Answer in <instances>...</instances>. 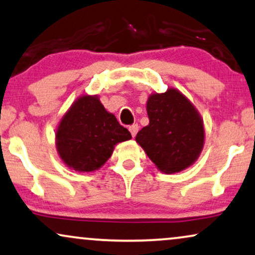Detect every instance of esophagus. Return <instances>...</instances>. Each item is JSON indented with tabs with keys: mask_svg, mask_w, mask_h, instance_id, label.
Masks as SVG:
<instances>
[{
	"mask_svg": "<svg viewBox=\"0 0 255 255\" xmlns=\"http://www.w3.org/2000/svg\"><path fill=\"white\" fill-rule=\"evenodd\" d=\"M138 125L137 124H132V125H130V127H128V131L131 132V134H132V137H134L135 134H137V132H138Z\"/></svg>",
	"mask_w": 255,
	"mask_h": 255,
	"instance_id": "34e87169",
	"label": "esophagus"
}]
</instances>
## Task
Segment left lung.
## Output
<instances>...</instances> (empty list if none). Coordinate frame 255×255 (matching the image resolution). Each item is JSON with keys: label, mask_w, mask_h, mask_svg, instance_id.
<instances>
[{"label": "left lung", "mask_w": 255, "mask_h": 255, "mask_svg": "<svg viewBox=\"0 0 255 255\" xmlns=\"http://www.w3.org/2000/svg\"><path fill=\"white\" fill-rule=\"evenodd\" d=\"M146 111L150 123L135 135L158 170L177 173L191 166L201 153L205 140L199 112L180 91L168 89L152 94Z\"/></svg>", "instance_id": "8db88e82"}]
</instances>
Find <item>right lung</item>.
Masks as SVG:
<instances>
[{
    "label": "right lung",
    "mask_w": 255,
    "mask_h": 255,
    "mask_svg": "<svg viewBox=\"0 0 255 255\" xmlns=\"http://www.w3.org/2000/svg\"><path fill=\"white\" fill-rule=\"evenodd\" d=\"M131 139L128 128L105 110L97 96H82L63 116L56 131V148L70 168L92 172L111 157L115 145Z\"/></svg>",
    "instance_id": "obj_1"
}]
</instances>
